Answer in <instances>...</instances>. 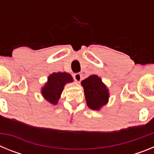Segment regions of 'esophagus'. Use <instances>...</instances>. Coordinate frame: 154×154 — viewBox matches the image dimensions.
Listing matches in <instances>:
<instances>
[{
    "mask_svg": "<svg viewBox=\"0 0 154 154\" xmlns=\"http://www.w3.org/2000/svg\"><path fill=\"white\" fill-rule=\"evenodd\" d=\"M73 78H74V79L77 82H80L82 80V74L81 73H75V74H74V75H73Z\"/></svg>",
    "mask_w": 154,
    "mask_h": 154,
    "instance_id": "obj_1",
    "label": "esophagus"
}]
</instances>
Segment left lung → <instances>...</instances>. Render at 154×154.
<instances>
[{"instance_id": "8db88e82", "label": "left lung", "mask_w": 154, "mask_h": 154, "mask_svg": "<svg viewBox=\"0 0 154 154\" xmlns=\"http://www.w3.org/2000/svg\"><path fill=\"white\" fill-rule=\"evenodd\" d=\"M84 89L87 106L92 110H100L109 102V92L107 86L97 75H92L81 82Z\"/></svg>"}]
</instances>
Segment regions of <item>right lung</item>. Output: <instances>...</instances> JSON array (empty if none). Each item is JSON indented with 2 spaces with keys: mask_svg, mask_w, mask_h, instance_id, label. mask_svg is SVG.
Listing matches in <instances>:
<instances>
[{
  "mask_svg": "<svg viewBox=\"0 0 154 154\" xmlns=\"http://www.w3.org/2000/svg\"><path fill=\"white\" fill-rule=\"evenodd\" d=\"M72 76L67 72H53L48 77L41 89V93L45 100L52 105H56L60 99L64 87L67 83L72 82Z\"/></svg>",
  "mask_w": 154,
  "mask_h": 154,
  "instance_id": "right-lung-1",
  "label": "right lung"
}]
</instances>
